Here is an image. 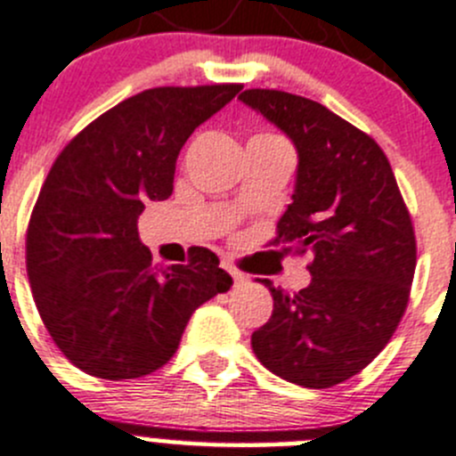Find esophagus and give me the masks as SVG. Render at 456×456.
<instances>
[{"instance_id": "1", "label": "esophagus", "mask_w": 456, "mask_h": 456, "mask_svg": "<svg viewBox=\"0 0 456 456\" xmlns=\"http://www.w3.org/2000/svg\"><path fill=\"white\" fill-rule=\"evenodd\" d=\"M222 268L226 270V273H230V277L234 279V283H241L243 279H246V274H243L241 270H237V268H234V265L230 264V261H224V264H222Z\"/></svg>"}]
</instances>
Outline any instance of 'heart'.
I'll return each mask as SVG.
<instances>
[{
	"mask_svg": "<svg viewBox=\"0 0 456 456\" xmlns=\"http://www.w3.org/2000/svg\"><path fill=\"white\" fill-rule=\"evenodd\" d=\"M259 137H261V139H277V142H281V139L274 137V134H259Z\"/></svg>",
	"mask_w": 456,
	"mask_h": 456,
	"instance_id": "heart-1",
	"label": "heart"
}]
</instances>
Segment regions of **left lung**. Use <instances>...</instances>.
<instances>
[{
    "mask_svg": "<svg viewBox=\"0 0 456 456\" xmlns=\"http://www.w3.org/2000/svg\"><path fill=\"white\" fill-rule=\"evenodd\" d=\"M239 99L286 133L299 157L270 246L313 256L304 290L261 279L273 314L252 332V350L281 379L337 386L386 348L403 317L417 265L410 213L370 134L299 94L250 88Z\"/></svg>",
    "mask_w": 456,
    "mask_h": 456,
    "instance_id": "obj_1",
    "label": "left lung"
}]
</instances>
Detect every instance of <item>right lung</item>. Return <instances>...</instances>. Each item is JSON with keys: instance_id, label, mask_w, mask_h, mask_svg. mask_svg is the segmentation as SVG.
Wrapping results in <instances>:
<instances>
[{"instance_id": "1", "label": "right lung", "mask_w": 456, "mask_h": 456, "mask_svg": "<svg viewBox=\"0 0 456 456\" xmlns=\"http://www.w3.org/2000/svg\"><path fill=\"white\" fill-rule=\"evenodd\" d=\"M239 84L164 86L124 99L60 152L30 215L26 270L57 348L99 379H137L179 348L191 314L232 286L208 248L155 265L137 232L173 195L179 151Z\"/></svg>"}]
</instances>
